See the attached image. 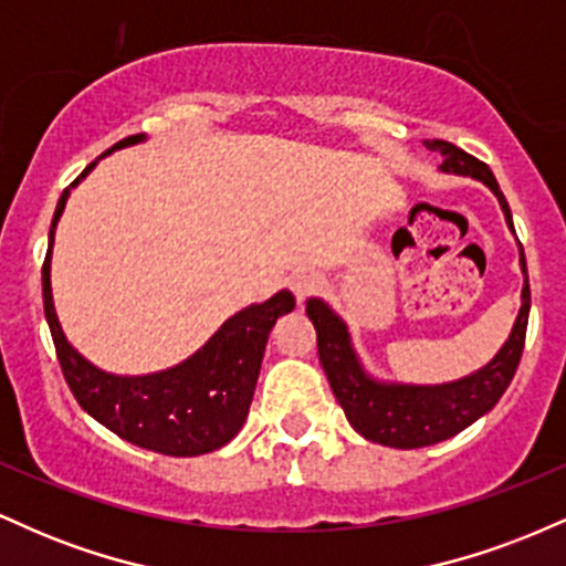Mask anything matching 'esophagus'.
<instances>
[{"label": "esophagus", "instance_id": "esophagus-1", "mask_svg": "<svg viewBox=\"0 0 566 566\" xmlns=\"http://www.w3.org/2000/svg\"><path fill=\"white\" fill-rule=\"evenodd\" d=\"M316 284H319V279L311 274V271H297V274L290 276V290L295 292L297 301H305L316 290Z\"/></svg>", "mask_w": 566, "mask_h": 566}]
</instances>
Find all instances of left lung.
I'll use <instances>...</instances> for the list:
<instances>
[{
	"mask_svg": "<svg viewBox=\"0 0 566 566\" xmlns=\"http://www.w3.org/2000/svg\"><path fill=\"white\" fill-rule=\"evenodd\" d=\"M426 146L444 157V161H441L444 172L469 175V178H476L484 186H490L513 229L509 201H505L495 175L484 161H479L447 140H426ZM518 261H522L524 271V287L522 308H518L511 337L490 365L476 369L469 378L444 382V386H388V382L373 380L365 375L354 348H350L346 324L337 319L329 305L311 297L308 305H305V314L316 327V348H319L324 375H327L329 388H333L335 399L340 401L348 423L361 437L382 447L415 450V447H428L454 437V433L469 428L473 420H479L497 405L500 396L505 394L513 375H516L524 350V337H527L530 279L522 242H518Z\"/></svg>",
	"mask_w": 566,
	"mask_h": 566,
	"instance_id": "8db88e82",
	"label": "left lung"
}]
</instances>
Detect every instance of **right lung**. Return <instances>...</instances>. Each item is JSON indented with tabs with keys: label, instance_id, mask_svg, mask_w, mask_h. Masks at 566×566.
Returning <instances> with one entry per match:
<instances>
[{
	"label": "right lung",
	"instance_id": "right-lung-1",
	"mask_svg": "<svg viewBox=\"0 0 566 566\" xmlns=\"http://www.w3.org/2000/svg\"><path fill=\"white\" fill-rule=\"evenodd\" d=\"M138 140H143V135H129L106 154ZM93 167L95 161L84 167L80 178L61 193L53 226H50V247H53L57 218L66 207L71 188ZM42 295L63 378L84 412L93 415L97 423L129 444L172 454V458L212 452L237 437L250 412L271 327L279 316L295 308L292 292L282 290L271 301L250 305L231 316L207 340V346L184 365L165 369V373L143 375V378H119L90 365L63 335L55 316L53 290H50V250L42 265Z\"/></svg>",
	"mask_w": 566,
	"mask_h": 566
}]
</instances>
